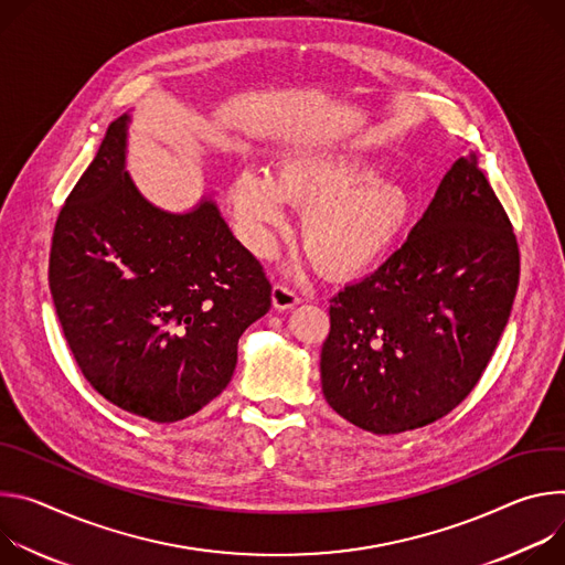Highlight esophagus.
I'll return each instance as SVG.
<instances>
[{
    "instance_id": "obj_1",
    "label": "esophagus",
    "mask_w": 565,
    "mask_h": 565,
    "mask_svg": "<svg viewBox=\"0 0 565 565\" xmlns=\"http://www.w3.org/2000/svg\"><path fill=\"white\" fill-rule=\"evenodd\" d=\"M271 300H274V307H276L278 311L291 309V307H296V305L300 302L298 294H296L294 289L285 287V285H276V287H274V291H271Z\"/></svg>"
}]
</instances>
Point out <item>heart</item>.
<instances>
[{"label":"heart","instance_id":"obj_1","mask_svg":"<svg viewBox=\"0 0 565 565\" xmlns=\"http://www.w3.org/2000/svg\"><path fill=\"white\" fill-rule=\"evenodd\" d=\"M380 170L354 150L287 152L271 177L239 170L231 202L246 244L265 254L289 202L302 209L300 242L323 274L352 278L367 271L395 246L413 211L406 188Z\"/></svg>","mask_w":565,"mask_h":565}]
</instances>
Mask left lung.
<instances>
[{
    "label": "left lung",
    "instance_id": "1",
    "mask_svg": "<svg viewBox=\"0 0 565 565\" xmlns=\"http://www.w3.org/2000/svg\"><path fill=\"white\" fill-rule=\"evenodd\" d=\"M519 271L510 217L469 152L445 174L404 246L330 300L321 350L328 404L377 435L445 417L487 367Z\"/></svg>",
    "mask_w": 565,
    "mask_h": 565
}]
</instances>
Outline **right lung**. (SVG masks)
Segmentation results:
<instances>
[{
	"label": "right lung",
	"instance_id": "1",
	"mask_svg": "<svg viewBox=\"0 0 565 565\" xmlns=\"http://www.w3.org/2000/svg\"><path fill=\"white\" fill-rule=\"evenodd\" d=\"M130 122L109 125L57 215L49 287L85 380L114 406L170 424L228 386L271 285L211 195L183 213L141 195L125 170Z\"/></svg>",
	"mask_w": 565,
	"mask_h": 565
}]
</instances>
